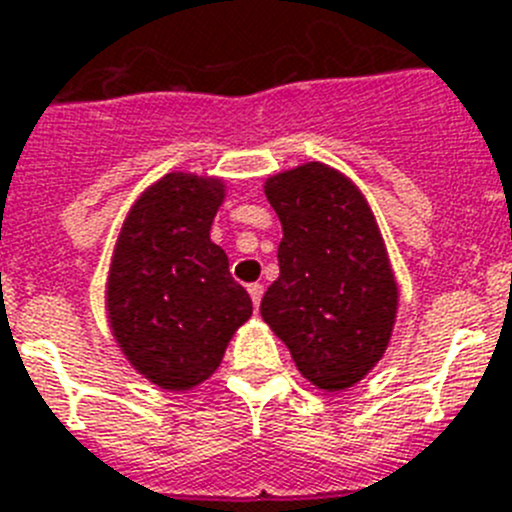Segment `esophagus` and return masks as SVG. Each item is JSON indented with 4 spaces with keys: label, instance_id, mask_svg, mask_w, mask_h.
<instances>
[{
    "label": "esophagus",
    "instance_id": "esophagus-1",
    "mask_svg": "<svg viewBox=\"0 0 512 512\" xmlns=\"http://www.w3.org/2000/svg\"><path fill=\"white\" fill-rule=\"evenodd\" d=\"M247 290H250V298H252V306H255V311L257 308H260V301H262V285L260 283H252V285H247Z\"/></svg>",
    "mask_w": 512,
    "mask_h": 512
}]
</instances>
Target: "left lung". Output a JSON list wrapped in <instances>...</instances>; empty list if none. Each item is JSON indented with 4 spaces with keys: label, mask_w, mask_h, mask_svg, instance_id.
Wrapping results in <instances>:
<instances>
[{
    "label": "left lung",
    "mask_w": 512,
    "mask_h": 512,
    "mask_svg": "<svg viewBox=\"0 0 512 512\" xmlns=\"http://www.w3.org/2000/svg\"><path fill=\"white\" fill-rule=\"evenodd\" d=\"M280 275L260 313L298 372L324 393L357 385L388 349L398 283L370 204L342 170L311 160L275 173Z\"/></svg>",
    "instance_id": "8db88e82"
}]
</instances>
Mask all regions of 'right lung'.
I'll list each match as a JSON object with an SVG mask.
<instances>
[{
    "label": "right lung",
    "instance_id": "obj_1",
    "mask_svg": "<svg viewBox=\"0 0 512 512\" xmlns=\"http://www.w3.org/2000/svg\"><path fill=\"white\" fill-rule=\"evenodd\" d=\"M227 183L173 170L124 216L107 275L114 342L145 380L191 390L222 365L252 301L209 237Z\"/></svg>",
    "mask_w": 512,
    "mask_h": 512
}]
</instances>
